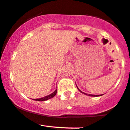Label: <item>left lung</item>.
Masks as SVG:
<instances>
[{"label": "left lung", "instance_id": "8db88e82", "mask_svg": "<svg viewBox=\"0 0 130 130\" xmlns=\"http://www.w3.org/2000/svg\"><path fill=\"white\" fill-rule=\"evenodd\" d=\"M76 87H77V86H76ZM77 88H78V90L79 91H80V92H81V93H84V94H85V95H89V96L98 97V96H101V95H92V94H87V93H84V92H82V91H81V90H79V88H78V87H77Z\"/></svg>", "mask_w": 130, "mask_h": 130}]
</instances>
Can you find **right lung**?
I'll list each match as a JSON object with an SVG mask.
<instances>
[{
  "label": "right lung",
  "instance_id": "right-lung-1",
  "mask_svg": "<svg viewBox=\"0 0 130 130\" xmlns=\"http://www.w3.org/2000/svg\"><path fill=\"white\" fill-rule=\"evenodd\" d=\"M56 93H57V90H56L52 93L48 95H47V96H45L44 97V98H39V99H35L34 100H35V101H46V100H48V99H51V98H54V97L56 95Z\"/></svg>",
  "mask_w": 130,
  "mask_h": 130
}]
</instances>
